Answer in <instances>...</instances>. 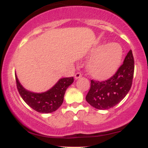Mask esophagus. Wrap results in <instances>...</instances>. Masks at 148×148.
I'll list each match as a JSON object with an SVG mask.
<instances>
[{"mask_svg": "<svg viewBox=\"0 0 148 148\" xmlns=\"http://www.w3.org/2000/svg\"><path fill=\"white\" fill-rule=\"evenodd\" d=\"M81 77H82L81 72H77L75 74V75H74V78H75L76 79H78L80 78Z\"/></svg>", "mask_w": 148, "mask_h": 148, "instance_id": "obj_1", "label": "esophagus"}]
</instances>
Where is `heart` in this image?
Instances as JSON below:
<instances>
[{
	"mask_svg": "<svg viewBox=\"0 0 148 148\" xmlns=\"http://www.w3.org/2000/svg\"><path fill=\"white\" fill-rule=\"evenodd\" d=\"M122 56V48L117 43L98 45L89 51V56L92 58L86 64V70L94 78L106 79L117 71Z\"/></svg>",
	"mask_w": 148,
	"mask_h": 148,
	"instance_id": "b5f03b06",
	"label": "heart"
}]
</instances>
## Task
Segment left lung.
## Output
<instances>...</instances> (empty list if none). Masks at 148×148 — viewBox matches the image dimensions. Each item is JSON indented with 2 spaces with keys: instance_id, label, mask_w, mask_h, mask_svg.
Here are the masks:
<instances>
[{
  "instance_id": "obj_1",
  "label": "left lung",
  "mask_w": 148,
  "mask_h": 148,
  "mask_svg": "<svg viewBox=\"0 0 148 148\" xmlns=\"http://www.w3.org/2000/svg\"><path fill=\"white\" fill-rule=\"evenodd\" d=\"M134 58L130 50L114 76L104 82L91 80V86L86 96V102L97 110H108L117 105L125 97L132 86L134 74Z\"/></svg>"
}]
</instances>
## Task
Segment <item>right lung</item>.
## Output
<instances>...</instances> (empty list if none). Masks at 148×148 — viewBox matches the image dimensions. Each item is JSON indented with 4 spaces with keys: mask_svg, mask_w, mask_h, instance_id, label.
<instances>
[{
    "mask_svg": "<svg viewBox=\"0 0 148 148\" xmlns=\"http://www.w3.org/2000/svg\"><path fill=\"white\" fill-rule=\"evenodd\" d=\"M17 89L22 99L29 107L40 113H51L59 108L64 101L67 88L73 83V77L62 78L46 92L35 93L25 89L16 74Z\"/></svg>",
    "mask_w": 148,
    "mask_h": 148,
    "instance_id": "obj_1",
    "label": "right lung"
}]
</instances>
